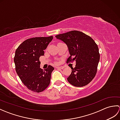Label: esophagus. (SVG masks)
Segmentation results:
<instances>
[{
  "instance_id": "34e87169",
  "label": "esophagus",
  "mask_w": 120,
  "mask_h": 120,
  "mask_svg": "<svg viewBox=\"0 0 120 120\" xmlns=\"http://www.w3.org/2000/svg\"><path fill=\"white\" fill-rule=\"evenodd\" d=\"M64 68L63 67H56V68H59V69H63V68Z\"/></svg>"
}]
</instances>
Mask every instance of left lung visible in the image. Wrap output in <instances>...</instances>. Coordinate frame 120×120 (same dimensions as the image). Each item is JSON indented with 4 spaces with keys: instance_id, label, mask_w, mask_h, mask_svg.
Wrapping results in <instances>:
<instances>
[{
    "instance_id": "obj_1",
    "label": "left lung",
    "mask_w": 120,
    "mask_h": 120,
    "mask_svg": "<svg viewBox=\"0 0 120 120\" xmlns=\"http://www.w3.org/2000/svg\"><path fill=\"white\" fill-rule=\"evenodd\" d=\"M56 38L67 44L70 56L67 62L75 61L76 65L68 77V82L83 86L92 80L97 72L100 55L95 41L84 33L74 30L57 35Z\"/></svg>"
}]
</instances>
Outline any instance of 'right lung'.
<instances>
[{
    "label": "right lung",
    "mask_w": 120,
    "mask_h": 120,
    "mask_svg": "<svg viewBox=\"0 0 120 120\" xmlns=\"http://www.w3.org/2000/svg\"><path fill=\"white\" fill-rule=\"evenodd\" d=\"M53 39L52 36L35 37L25 40L15 51L14 61L15 70L24 85L34 92L44 91L49 86L52 66L43 71L40 68L39 58Z\"/></svg>",
    "instance_id": "right-lung-1"
}]
</instances>
